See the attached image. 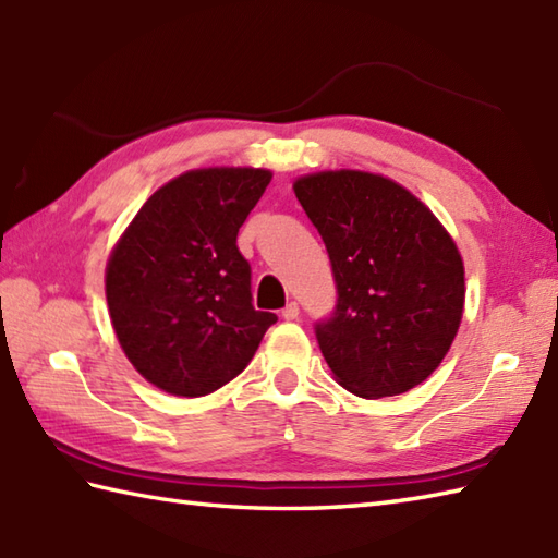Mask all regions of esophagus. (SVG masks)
<instances>
[{
	"label": "esophagus",
	"instance_id": "1",
	"mask_svg": "<svg viewBox=\"0 0 558 558\" xmlns=\"http://www.w3.org/2000/svg\"><path fill=\"white\" fill-rule=\"evenodd\" d=\"M300 316V306H298V302H290L286 310H282V318H286V322H294V318Z\"/></svg>",
	"mask_w": 558,
	"mask_h": 558
}]
</instances>
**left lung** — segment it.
<instances>
[{
  "instance_id": "obj_1",
  "label": "left lung",
  "mask_w": 558,
  "mask_h": 558,
  "mask_svg": "<svg viewBox=\"0 0 558 558\" xmlns=\"http://www.w3.org/2000/svg\"><path fill=\"white\" fill-rule=\"evenodd\" d=\"M294 194L333 268L336 310L314 333L338 384L360 398L422 384L462 318L465 268L456 242L417 196L381 174H306Z\"/></svg>"
}]
</instances>
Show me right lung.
I'll return each mask as SVG.
<instances>
[{"label":"right lung","mask_w":558,"mask_h":558,"mask_svg":"<svg viewBox=\"0 0 558 558\" xmlns=\"http://www.w3.org/2000/svg\"><path fill=\"white\" fill-rule=\"evenodd\" d=\"M268 170H192L160 186L129 225L105 270L117 340L165 393L198 398L252 362L278 322L252 304V266L236 232Z\"/></svg>","instance_id":"add662e5"}]
</instances>
